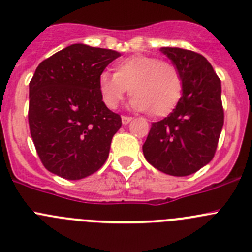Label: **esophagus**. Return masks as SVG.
<instances>
[{"mask_svg": "<svg viewBox=\"0 0 252 252\" xmlns=\"http://www.w3.org/2000/svg\"><path fill=\"white\" fill-rule=\"evenodd\" d=\"M131 117H128V115H123V117H122V123L123 124H128L129 122L131 121Z\"/></svg>", "mask_w": 252, "mask_h": 252, "instance_id": "esophagus-1", "label": "esophagus"}]
</instances>
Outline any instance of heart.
<instances>
[{"label":"heart","mask_w":252,"mask_h":252,"mask_svg":"<svg viewBox=\"0 0 252 252\" xmlns=\"http://www.w3.org/2000/svg\"><path fill=\"white\" fill-rule=\"evenodd\" d=\"M130 88L131 107L153 117L173 112L183 94V78L175 64L152 56H133L114 68V74L100 73L98 91L103 102L115 109Z\"/></svg>","instance_id":"b5f03b06"}]
</instances>
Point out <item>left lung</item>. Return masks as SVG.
Segmentation results:
<instances>
[{
    "mask_svg": "<svg viewBox=\"0 0 252 252\" xmlns=\"http://www.w3.org/2000/svg\"><path fill=\"white\" fill-rule=\"evenodd\" d=\"M183 78V97L175 109L152 123L143 153L155 169L187 176L215 155L224 126L221 82L204 56L178 47H163Z\"/></svg>",
    "mask_w": 252,
    "mask_h": 252,
    "instance_id": "1",
    "label": "left lung"
}]
</instances>
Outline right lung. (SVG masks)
<instances>
[{
    "mask_svg": "<svg viewBox=\"0 0 252 252\" xmlns=\"http://www.w3.org/2000/svg\"><path fill=\"white\" fill-rule=\"evenodd\" d=\"M119 56L76 43L37 67L30 82L28 124L37 154L51 173L79 180L107 160L122 118L102 100L98 77Z\"/></svg>",
    "mask_w": 252,
    "mask_h": 252,
    "instance_id": "1",
    "label": "right lung"
}]
</instances>
